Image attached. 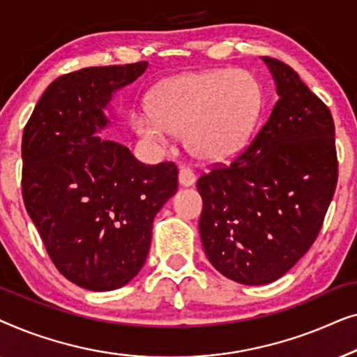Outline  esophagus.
Returning a JSON list of instances; mask_svg holds the SVG:
<instances>
[{
  "instance_id": "34e87169",
  "label": "esophagus",
  "mask_w": 357,
  "mask_h": 357,
  "mask_svg": "<svg viewBox=\"0 0 357 357\" xmlns=\"http://www.w3.org/2000/svg\"><path fill=\"white\" fill-rule=\"evenodd\" d=\"M195 180H197V174H195V170L192 167H188V165H182L178 170L180 185H183V187H190V185L195 183Z\"/></svg>"
}]
</instances>
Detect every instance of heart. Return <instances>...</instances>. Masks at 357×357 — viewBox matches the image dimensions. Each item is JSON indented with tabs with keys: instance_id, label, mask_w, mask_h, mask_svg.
<instances>
[{
	"instance_id": "heart-1",
	"label": "heart",
	"mask_w": 357,
	"mask_h": 357,
	"mask_svg": "<svg viewBox=\"0 0 357 357\" xmlns=\"http://www.w3.org/2000/svg\"><path fill=\"white\" fill-rule=\"evenodd\" d=\"M260 92L243 71H203L165 82L154 92L151 111L136 110L139 135L167 144L185 133L190 153L204 162H222L245 146L255 121Z\"/></svg>"
}]
</instances>
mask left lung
<instances>
[{"mask_svg": "<svg viewBox=\"0 0 357 357\" xmlns=\"http://www.w3.org/2000/svg\"><path fill=\"white\" fill-rule=\"evenodd\" d=\"M280 99L245 151L198 178L208 260L248 286L276 281L315 242L338 182L328 107L289 65L263 56Z\"/></svg>", "mask_w": 357, "mask_h": 357, "instance_id": "8db88e82", "label": "left lung"}]
</instances>
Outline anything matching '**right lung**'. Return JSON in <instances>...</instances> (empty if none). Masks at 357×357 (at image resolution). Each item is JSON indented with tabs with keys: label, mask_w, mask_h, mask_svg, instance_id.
Listing matches in <instances>:
<instances>
[{
	"label": "right lung",
	"mask_w": 357,
	"mask_h": 357,
	"mask_svg": "<svg viewBox=\"0 0 357 357\" xmlns=\"http://www.w3.org/2000/svg\"><path fill=\"white\" fill-rule=\"evenodd\" d=\"M148 63L82 68L56 77L22 135V198L66 280L91 291L125 286L143 268L153 222L177 192L175 162L146 165L96 135L112 92Z\"/></svg>",
	"instance_id": "obj_1"
}]
</instances>
